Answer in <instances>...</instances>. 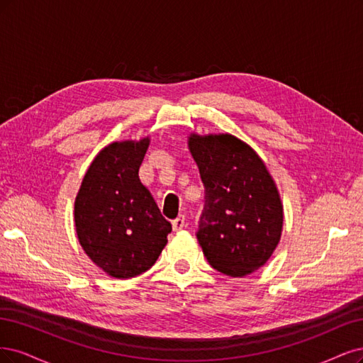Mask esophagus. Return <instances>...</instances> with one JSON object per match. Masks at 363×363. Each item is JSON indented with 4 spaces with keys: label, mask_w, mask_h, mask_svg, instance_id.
I'll use <instances>...</instances> for the list:
<instances>
[{
    "label": "esophagus",
    "mask_w": 363,
    "mask_h": 363,
    "mask_svg": "<svg viewBox=\"0 0 363 363\" xmlns=\"http://www.w3.org/2000/svg\"><path fill=\"white\" fill-rule=\"evenodd\" d=\"M185 226V217L184 216H179V217H177L174 218L173 221H172V228H173V230H181L182 228Z\"/></svg>",
    "instance_id": "esophagus-1"
}]
</instances>
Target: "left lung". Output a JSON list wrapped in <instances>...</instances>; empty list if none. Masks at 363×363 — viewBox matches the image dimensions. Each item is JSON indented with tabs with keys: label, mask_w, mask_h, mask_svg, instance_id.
Returning a JSON list of instances; mask_svg holds the SVG:
<instances>
[{
	"label": "left lung",
	"mask_w": 363,
	"mask_h": 363,
	"mask_svg": "<svg viewBox=\"0 0 363 363\" xmlns=\"http://www.w3.org/2000/svg\"><path fill=\"white\" fill-rule=\"evenodd\" d=\"M205 186L196 237L213 268L230 277L262 267L280 240L284 208L258 154L229 134L190 137Z\"/></svg>",
	"instance_id": "1"
}]
</instances>
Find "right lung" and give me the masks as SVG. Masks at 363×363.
Wrapping results in <instances>:
<instances>
[{
	"label": "right lung",
	"instance_id": "add662e5",
	"mask_svg": "<svg viewBox=\"0 0 363 363\" xmlns=\"http://www.w3.org/2000/svg\"><path fill=\"white\" fill-rule=\"evenodd\" d=\"M147 146L149 138L104 147L75 201L79 244L93 262L118 279L149 270L172 232L138 177Z\"/></svg>",
	"mask_w": 363,
	"mask_h": 363
}]
</instances>
